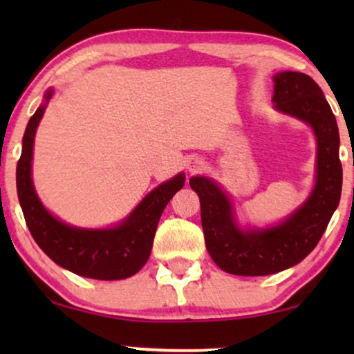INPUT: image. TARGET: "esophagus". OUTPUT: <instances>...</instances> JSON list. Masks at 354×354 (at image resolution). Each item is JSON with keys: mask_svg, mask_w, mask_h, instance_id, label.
Instances as JSON below:
<instances>
[{"mask_svg": "<svg viewBox=\"0 0 354 354\" xmlns=\"http://www.w3.org/2000/svg\"><path fill=\"white\" fill-rule=\"evenodd\" d=\"M203 166H205V162H203L201 158H190L187 161V169L190 172H198L201 171Z\"/></svg>", "mask_w": 354, "mask_h": 354, "instance_id": "esophagus-1", "label": "esophagus"}]
</instances>
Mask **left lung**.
Instances as JSON below:
<instances>
[{"instance_id": "1", "label": "left lung", "mask_w": 354, "mask_h": 354, "mask_svg": "<svg viewBox=\"0 0 354 354\" xmlns=\"http://www.w3.org/2000/svg\"><path fill=\"white\" fill-rule=\"evenodd\" d=\"M272 103L279 113L308 124L316 137V182L301 206L275 225L241 229L219 183L205 176L190 178L200 196L206 248L222 270L234 275H269L301 263L316 248L340 203V135L321 86L301 72H279Z\"/></svg>"}]
</instances>
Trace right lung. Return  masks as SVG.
Returning <instances> with one entry per match:
<instances>
[{"instance_id":"right-lung-1","label":"right lung","mask_w":354,"mask_h":354,"mask_svg":"<svg viewBox=\"0 0 354 354\" xmlns=\"http://www.w3.org/2000/svg\"><path fill=\"white\" fill-rule=\"evenodd\" d=\"M53 93V88L46 91L43 104L28 120L17 162V196L28 230L37 245L57 266L71 272L96 280L132 277L147 264L159 217L183 187L185 174L178 172L171 180L162 182L124 221L108 229H82L57 219L43 206L32 182L33 140Z\"/></svg>"}]
</instances>
